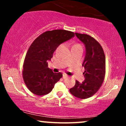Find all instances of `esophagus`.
<instances>
[{"label":"esophagus","instance_id":"34e87169","mask_svg":"<svg viewBox=\"0 0 126 126\" xmlns=\"http://www.w3.org/2000/svg\"><path fill=\"white\" fill-rule=\"evenodd\" d=\"M68 77V76L66 74H65V73H63V78H64V79H66V78H67Z\"/></svg>","mask_w":126,"mask_h":126}]
</instances>
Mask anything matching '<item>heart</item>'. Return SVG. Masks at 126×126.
I'll return each mask as SVG.
<instances>
[{
  "label": "heart",
  "instance_id": "1",
  "mask_svg": "<svg viewBox=\"0 0 126 126\" xmlns=\"http://www.w3.org/2000/svg\"><path fill=\"white\" fill-rule=\"evenodd\" d=\"M75 46H80V45L79 44H75L74 46H73V47H75Z\"/></svg>",
  "mask_w": 126,
  "mask_h": 126
}]
</instances>
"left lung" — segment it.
I'll return each mask as SVG.
<instances>
[{
    "mask_svg": "<svg viewBox=\"0 0 126 126\" xmlns=\"http://www.w3.org/2000/svg\"><path fill=\"white\" fill-rule=\"evenodd\" d=\"M75 34L86 47L82 64L85 79L82 83L76 80L75 85L69 91L75 97L86 99L94 95L102 86L105 75V56L102 47L94 38L87 34Z\"/></svg>",
    "mask_w": 126,
    "mask_h": 126,
    "instance_id": "1",
    "label": "left lung"
}]
</instances>
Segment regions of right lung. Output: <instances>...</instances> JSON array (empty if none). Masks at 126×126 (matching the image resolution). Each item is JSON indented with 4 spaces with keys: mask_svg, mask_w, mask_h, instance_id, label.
I'll return each instance as SVG.
<instances>
[{
    "mask_svg": "<svg viewBox=\"0 0 126 126\" xmlns=\"http://www.w3.org/2000/svg\"><path fill=\"white\" fill-rule=\"evenodd\" d=\"M74 36L72 31L55 30L44 32L32 42L26 54L22 70L24 81L32 93L38 96L48 94L62 77V73H53L49 69L48 61L59 45Z\"/></svg>",
    "mask_w": 126,
    "mask_h": 126,
    "instance_id": "right-lung-1",
    "label": "right lung"
}]
</instances>
